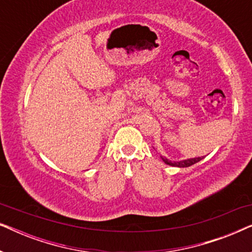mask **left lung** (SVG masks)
<instances>
[{
    "label": "left lung",
    "mask_w": 252,
    "mask_h": 252,
    "mask_svg": "<svg viewBox=\"0 0 252 252\" xmlns=\"http://www.w3.org/2000/svg\"><path fill=\"white\" fill-rule=\"evenodd\" d=\"M161 160L164 161L166 165H170V166H175V167H188V166H191V165H194L196 163H198L199 160H202L204 157H195V158H188V159H182V160H179V161H174V160H170L167 159L166 157H163L160 156Z\"/></svg>",
    "instance_id": "left-lung-1"
}]
</instances>
